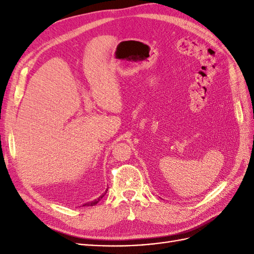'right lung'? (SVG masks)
I'll return each mask as SVG.
<instances>
[{
  "mask_svg": "<svg viewBox=\"0 0 254 254\" xmlns=\"http://www.w3.org/2000/svg\"><path fill=\"white\" fill-rule=\"evenodd\" d=\"M107 190H106V193H107ZM105 193V194H106ZM105 194H103L102 196H99L97 199H95V200H93V201H90V202H87V203H84L82 206H93V205H95L99 200H101V199L105 196Z\"/></svg>",
  "mask_w": 254,
  "mask_h": 254,
  "instance_id": "add662e5",
  "label": "right lung"
}]
</instances>
